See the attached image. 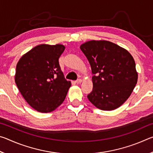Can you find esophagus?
Listing matches in <instances>:
<instances>
[{
  "label": "esophagus",
  "mask_w": 153,
  "mask_h": 153,
  "mask_svg": "<svg viewBox=\"0 0 153 153\" xmlns=\"http://www.w3.org/2000/svg\"><path fill=\"white\" fill-rule=\"evenodd\" d=\"M76 82L77 83V84H81V83L82 82V79H77L76 81Z\"/></svg>",
  "instance_id": "1"
}]
</instances>
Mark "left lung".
I'll use <instances>...</instances> for the list:
<instances>
[{
  "instance_id": "8db88e82",
  "label": "left lung",
  "mask_w": 153,
  "mask_h": 153,
  "mask_svg": "<svg viewBox=\"0 0 153 153\" xmlns=\"http://www.w3.org/2000/svg\"><path fill=\"white\" fill-rule=\"evenodd\" d=\"M92 69L93 89L88 98L103 111L116 109L131 95L138 82L133 56L107 40H90L80 46Z\"/></svg>"
}]
</instances>
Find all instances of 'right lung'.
Instances as JSON below:
<instances>
[{
  "label": "right lung",
  "instance_id": "obj_1",
  "mask_svg": "<svg viewBox=\"0 0 153 153\" xmlns=\"http://www.w3.org/2000/svg\"><path fill=\"white\" fill-rule=\"evenodd\" d=\"M65 48L60 44L38 45L24 54L17 64L15 84L26 102L38 112L55 110L71 87L59 63Z\"/></svg>",
  "mask_w": 153,
  "mask_h": 153
}]
</instances>
